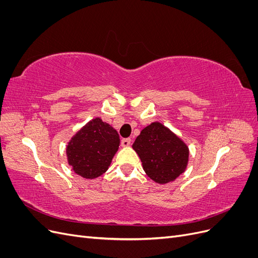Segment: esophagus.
Returning <instances> with one entry per match:
<instances>
[{"mask_svg":"<svg viewBox=\"0 0 258 258\" xmlns=\"http://www.w3.org/2000/svg\"><path fill=\"white\" fill-rule=\"evenodd\" d=\"M130 143H131V140H130L129 138H126V139H122V140H121V145L124 146V147L129 146Z\"/></svg>","mask_w":258,"mask_h":258,"instance_id":"obj_1","label":"esophagus"}]
</instances>
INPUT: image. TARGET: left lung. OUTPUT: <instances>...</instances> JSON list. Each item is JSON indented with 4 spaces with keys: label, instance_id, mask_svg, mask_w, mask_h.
<instances>
[{
    "label": "left lung",
    "instance_id": "left-lung-1",
    "mask_svg": "<svg viewBox=\"0 0 258 258\" xmlns=\"http://www.w3.org/2000/svg\"><path fill=\"white\" fill-rule=\"evenodd\" d=\"M132 148L141 159L145 173L159 184L174 181L188 162V147L160 122L145 127Z\"/></svg>",
    "mask_w": 258,
    "mask_h": 258
}]
</instances>
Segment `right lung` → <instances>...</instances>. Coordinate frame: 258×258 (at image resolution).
<instances>
[{
  "instance_id": "right-lung-1",
  "label": "right lung",
  "mask_w": 258,
  "mask_h": 258,
  "mask_svg": "<svg viewBox=\"0 0 258 258\" xmlns=\"http://www.w3.org/2000/svg\"><path fill=\"white\" fill-rule=\"evenodd\" d=\"M119 146V136L110 124L95 118L71 139L67 147L69 165L85 178H96L110 167Z\"/></svg>"
}]
</instances>
